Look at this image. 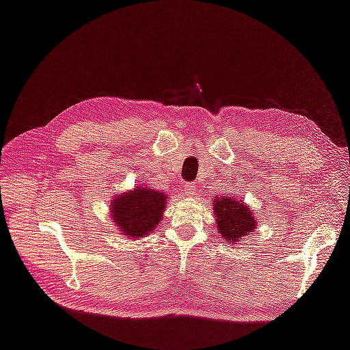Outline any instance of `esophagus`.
Here are the masks:
<instances>
[{
    "instance_id": "1",
    "label": "esophagus",
    "mask_w": 350,
    "mask_h": 350,
    "mask_svg": "<svg viewBox=\"0 0 350 350\" xmlns=\"http://www.w3.org/2000/svg\"><path fill=\"white\" fill-rule=\"evenodd\" d=\"M196 185L195 184H184V191H185V195L187 196H191V195H195L196 193Z\"/></svg>"
}]
</instances>
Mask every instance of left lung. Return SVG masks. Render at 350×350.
I'll list each match as a JSON object with an SVG mask.
<instances>
[{"mask_svg":"<svg viewBox=\"0 0 350 350\" xmlns=\"http://www.w3.org/2000/svg\"><path fill=\"white\" fill-rule=\"evenodd\" d=\"M213 213L221 237L227 243L237 245L249 232L255 230L257 221L252 216L249 205L232 196H219L213 201Z\"/></svg>","mask_w":350,"mask_h":350,"instance_id":"8db88e82","label":"left lung"}]
</instances>
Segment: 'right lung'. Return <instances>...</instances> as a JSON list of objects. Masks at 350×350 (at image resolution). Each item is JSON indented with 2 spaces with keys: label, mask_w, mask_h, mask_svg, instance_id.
I'll return each mask as SVG.
<instances>
[{
  "label": "right lung",
  "mask_w": 350,
  "mask_h": 350,
  "mask_svg": "<svg viewBox=\"0 0 350 350\" xmlns=\"http://www.w3.org/2000/svg\"><path fill=\"white\" fill-rule=\"evenodd\" d=\"M166 201L168 198L165 193L140 185L112 199L110 215L120 232L126 238L135 240L149 235L162 223Z\"/></svg>",
  "instance_id": "1"
}]
</instances>
